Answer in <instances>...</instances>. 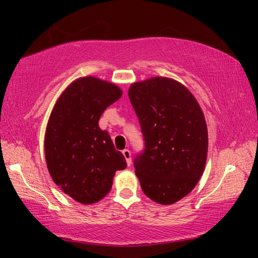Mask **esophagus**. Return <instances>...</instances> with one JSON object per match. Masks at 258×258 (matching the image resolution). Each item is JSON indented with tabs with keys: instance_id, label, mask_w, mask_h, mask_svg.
<instances>
[{
	"instance_id": "obj_1",
	"label": "esophagus",
	"mask_w": 258,
	"mask_h": 258,
	"mask_svg": "<svg viewBox=\"0 0 258 258\" xmlns=\"http://www.w3.org/2000/svg\"><path fill=\"white\" fill-rule=\"evenodd\" d=\"M122 154L124 155V157L126 158V160H130V156H132V153H130V150H128V149H123V150H122Z\"/></svg>"
}]
</instances>
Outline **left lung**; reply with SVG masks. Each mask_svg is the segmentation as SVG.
I'll list each match as a JSON object with an SVG mask.
<instances>
[{
	"mask_svg": "<svg viewBox=\"0 0 258 258\" xmlns=\"http://www.w3.org/2000/svg\"><path fill=\"white\" fill-rule=\"evenodd\" d=\"M122 96L115 84L82 77L56 102L45 132L48 170L63 191L82 204L103 199L117 170L126 167L117 144L98 126L105 109Z\"/></svg>",
	"mask_w": 258,
	"mask_h": 258,
	"instance_id": "1",
	"label": "left lung"
}]
</instances>
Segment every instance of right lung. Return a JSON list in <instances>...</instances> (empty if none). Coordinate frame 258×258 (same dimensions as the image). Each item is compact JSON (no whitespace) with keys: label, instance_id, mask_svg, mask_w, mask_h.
<instances>
[{"label":"right lung","instance_id":"right-lung-1","mask_svg":"<svg viewBox=\"0 0 258 258\" xmlns=\"http://www.w3.org/2000/svg\"><path fill=\"white\" fill-rule=\"evenodd\" d=\"M128 95L144 143L134 160L141 188L160 204L177 202L195 188L206 167L203 112L188 89L165 77L134 83Z\"/></svg>","mask_w":258,"mask_h":258}]
</instances>
